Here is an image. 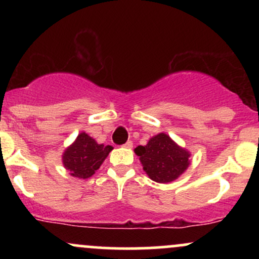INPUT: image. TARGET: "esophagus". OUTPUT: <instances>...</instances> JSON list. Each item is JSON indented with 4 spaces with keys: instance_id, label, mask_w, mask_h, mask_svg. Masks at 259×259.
I'll list each match as a JSON object with an SVG mask.
<instances>
[{
    "instance_id": "1",
    "label": "esophagus",
    "mask_w": 259,
    "mask_h": 259,
    "mask_svg": "<svg viewBox=\"0 0 259 259\" xmlns=\"http://www.w3.org/2000/svg\"><path fill=\"white\" fill-rule=\"evenodd\" d=\"M123 147H125V148H132V147H133V142H132V141H127L126 144L123 145Z\"/></svg>"
}]
</instances>
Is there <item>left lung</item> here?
<instances>
[{
    "label": "left lung",
    "mask_w": 259,
    "mask_h": 259,
    "mask_svg": "<svg viewBox=\"0 0 259 259\" xmlns=\"http://www.w3.org/2000/svg\"><path fill=\"white\" fill-rule=\"evenodd\" d=\"M134 152L148 178L160 184L177 180L189 168L191 156L190 151L179 146L165 133L152 136L145 146H138Z\"/></svg>",
    "instance_id": "8db88e82"
}]
</instances>
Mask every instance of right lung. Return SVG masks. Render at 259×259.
Here are the masks:
<instances>
[{"instance_id": "add662e5", "label": "right lung", "mask_w": 259, "mask_h": 259, "mask_svg": "<svg viewBox=\"0 0 259 259\" xmlns=\"http://www.w3.org/2000/svg\"><path fill=\"white\" fill-rule=\"evenodd\" d=\"M112 150V146L99 144L89 134L82 132L64 150L62 163L72 177L88 179L96 173Z\"/></svg>"}]
</instances>
